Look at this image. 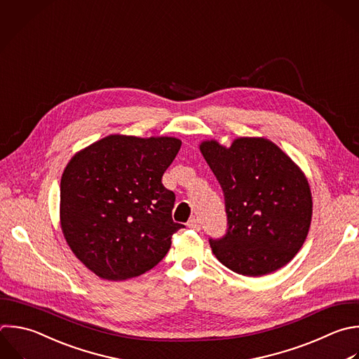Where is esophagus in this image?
<instances>
[{"instance_id":"esophagus-1","label":"esophagus","mask_w":359,"mask_h":359,"mask_svg":"<svg viewBox=\"0 0 359 359\" xmlns=\"http://www.w3.org/2000/svg\"><path fill=\"white\" fill-rule=\"evenodd\" d=\"M188 227H189V229H194V230H196V231H199V230H201V222H199V219H198V217H192V219L188 222Z\"/></svg>"}]
</instances>
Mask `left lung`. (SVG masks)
Masks as SVG:
<instances>
[{
  "instance_id": "8db88e82",
  "label": "left lung",
  "mask_w": 359,
  "mask_h": 359,
  "mask_svg": "<svg viewBox=\"0 0 359 359\" xmlns=\"http://www.w3.org/2000/svg\"><path fill=\"white\" fill-rule=\"evenodd\" d=\"M201 151L219 181L227 230L209 238L216 258L244 276L286 265L303 245L311 220V194L299 167L272 142L240 137L226 149L203 142Z\"/></svg>"
}]
</instances>
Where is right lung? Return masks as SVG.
<instances>
[{"label": "right lung", "mask_w": 359, "mask_h": 359, "mask_svg": "<svg viewBox=\"0 0 359 359\" xmlns=\"http://www.w3.org/2000/svg\"><path fill=\"white\" fill-rule=\"evenodd\" d=\"M180 149L175 137L112 135L67 164L62 230L76 257L98 276L123 280L144 273L185 227L172 220L175 194L161 182Z\"/></svg>", "instance_id": "right-lung-1"}]
</instances>
